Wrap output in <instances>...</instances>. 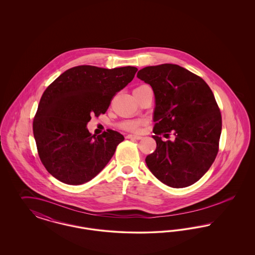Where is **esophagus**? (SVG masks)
<instances>
[{"label": "esophagus", "mask_w": 255, "mask_h": 255, "mask_svg": "<svg viewBox=\"0 0 255 255\" xmlns=\"http://www.w3.org/2000/svg\"><path fill=\"white\" fill-rule=\"evenodd\" d=\"M126 138H132V139H140L142 138L141 135H137V134H127Z\"/></svg>", "instance_id": "1"}]
</instances>
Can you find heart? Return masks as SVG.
I'll list each match as a JSON object with an SVG mask.
<instances>
[{"mask_svg": "<svg viewBox=\"0 0 255 255\" xmlns=\"http://www.w3.org/2000/svg\"><path fill=\"white\" fill-rule=\"evenodd\" d=\"M141 123H142L141 122H123L122 124V127L123 129L128 130V131H136L139 128V126L141 125Z\"/></svg>", "mask_w": 255, "mask_h": 255, "instance_id": "1", "label": "heart"}]
</instances>
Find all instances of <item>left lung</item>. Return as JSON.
Masks as SVG:
<instances>
[{"instance_id":"1","label":"left lung","mask_w":255,"mask_h":255,"mask_svg":"<svg viewBox=\"0 0 255 255\" xmlns=\"http://www.w3.org/2000/svg\"><path fill=\"white\" fill-rule=\"evenodd\" d=\"M137 78L152 87L156 99L153 138L155 152L146 164L164 184L182 188L198 182L218 154L222 117L206 81L175 64L145 67ZM173 131L174 142L158 135Z\"/></svg>"}]
</instances>
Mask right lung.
<instances>
[{
    "instance_id": "right-lung-1",
    "label": "right lung",
    "mask_w": 255,
    "mask_h": 255,
    "mask_svg": "<svg viewBox=\"0 0 255 255\" xmlns=\"http://www.w3.org/2000/svg\"><path fill=\"white\" fill-rule=\"evenodd\" d=\"M137 69L77 66L67 70L46 89L33 120L37 151L45 168L58 181L78 185L91 181L124 140L108 129L92 134L87 123L105 114L112 98L133 80Z\"/></svg>"
}]
</instances>
